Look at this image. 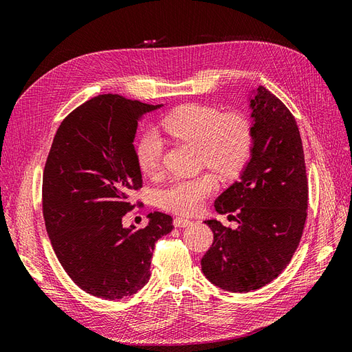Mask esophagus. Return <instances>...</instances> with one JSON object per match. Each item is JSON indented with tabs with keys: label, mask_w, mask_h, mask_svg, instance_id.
Masks as SVG:
<instances>
[{
	"label": "esophagus",
	"mask_w": 352,
	"mask_h": 352,
	"mask_svg": "<svg viewBox=\"0 0 352 352\" xmlns=\"http://www.w3.org/2000/svg\"><path fill=\"white\" fill-rule=\"evenodd\" d=\"M192 225V221L188 220V219H182V217H176L175 219V226L176 228H188Z\"/></svg>",
	"instance_id": "obj_1"
}]
</instances>
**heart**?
<instances>
[{"label":"heart","instance_id":"1","mask_svg":"<svg viewBox=\"0 0 352 352\" xmlns=\"http://www.w3.org/2000/svg\"><path fill=\"white\" fill-rule=\"evenodd\" d=\"M162 127L175 140L199 146L201 162L220 176H233L247 163L252 146V127L242 114H220L207 105L186 104L163 117ZM163 138L146 129L136 142L135 155L142 172L155 176L162 168ZM216 188L210 175L179 179L164 188L160 202L177 214H194Z\"/></svg>","mask_w":352,"mask_h":352}]
</instances>
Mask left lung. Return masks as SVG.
Instances as JSON below:
<instances>
[{"instance_id":"8db88e82","label":"left lung","mask_w":352,"mask_h":352,"mask_svg":"<svg viewBox=\"0 0 352 352\" xmlns=\"http://www.w3.org/2000/svg\"><path fill=\"white\" fill-rule=\"evenodd\" d=\"M248 107L250 160L214 201L219 214L235 212L239 226L204 221L214 241L201 270L229 292L260 289L278 278L301 241L308 206L302 141L294 116L264 87L248 92Z\"/></svg>"}]
</instances>
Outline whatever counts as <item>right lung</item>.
I'll return each instance as SVG.
<instances>
[{
    "mask_svg": "<svg viewBox=\"0 0 352 352\" xmlns=\"http://www.w3.org/2000/svg\"><path fill=\"white\" fill-rule=\"evenodd\" d=\"M163 104L98 95L61 122L42 177V208L60 264L80 289L122 300L150 280L155 242L173 219L148 214V225L123 226L129 197L142 188L135 155L138 123Z\"/></svg>",
    "mask_w": 352,
    "mask_h": 352,
    "instance_id": "obj_1",
    "label": "right lung"
}]
</instances>
